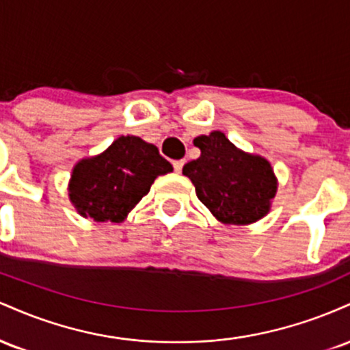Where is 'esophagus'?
I'll use <instances>...</instances> for the list:
<instances>
[{"instance_id":"1","label":"esophagus","mask_w":350,"mask_h":350,"mask_svg":"<svg viewBox=\"0 0 350 350\" xmlns=\"http://www.w3.org/2000/svg\"><path fill=\"white\" fill-rule=\"evenodd\" d=\"M172 166H174L176 172H180V171H183V166H184V159H178V161L172 163Z\"/></svg>"}]
</instances>
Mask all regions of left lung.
<instances>
[{"label":"left lung","mask_w":350,"mask_h":350,"mask_svg":"<svg viewBox=\"0 0 350 350\" xmlns=\"http://www.w3.org/2000/svg\"><path fill=\"white\" fill-rule=\"evenodd\" d=\"M200 156L183 167L196 194L219 222L248 226L270 212L278 180L270 161L228 142L222 131L194 139Z\"/></svg>","instance_id":"1"}]
</instances>
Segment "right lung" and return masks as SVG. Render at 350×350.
Listing matches in <instances>:
<instances>
[{
    "label": "right lung",
    "instance_id": "add662e5",
    "mask_svg": "<svg viewBox=\"0 0 350 350\" xmlns=\"http://www.w3.org/2000/svg\"><path fill=\"white\" fill-rule=\"evenodd\" d=\"M171 171V163L154 144L138 136H120L103 152L75 164L69 199L85 219L123 222L150 192L154 179Z\"/></svg>",
    "mask_w": 350,
    "mask_h": 350
}]
</instances>
